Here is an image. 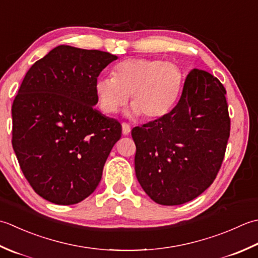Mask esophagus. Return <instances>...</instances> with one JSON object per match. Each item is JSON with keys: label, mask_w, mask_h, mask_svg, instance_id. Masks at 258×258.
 Instances as JSON below:
<instances>
[{"label": "esophagus", "mask_w": 258, "mask_h": 258, "mask_svg": "<svg viewBox=\"0 0 258 258\" xmlns=\"http://www.w3.org/2000/svg\"><path fill=\"white\" fill-rule=\"evenodd\" d=\"M130 131H131L130 125H129L128 123L123 122V123H122V134H123L124 136H128V135L130 134Z\"/></svg>", "instance_id": "esophagus-1"}]
</instances>
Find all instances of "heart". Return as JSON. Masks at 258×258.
<instances>
[{"label": "heart", "mask_w": 258, "mask_h": 258, "mask_svg": "<svg viewBox=\"0 0 258 258\" xmlns=\"http://www.w3.org/2000/svg\"><path fill=\"white\" fill-rule=\"evenodd\" d=\"M182 71L176 63L148 57H131L117 63L112 78H99L94 91L99 108L112 114L130 96L133 114L155 120L175 106L182 86Z\"/></svg>", "instance_id": "obj_1"}]
</instances>
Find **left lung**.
<instances>
[{
  "mask_svg": "<svg viewBox=\"0 0 258 258\" xmlns=\"http://www.w3.org/2000/svg\"><path fill=\"white\" fill-rule=\"evenodd\" d=\"M226 90L217 78L194 69L170 112L135 127V170L152 201L175 206L212 185L230 133Z\"/></svg>",
  "mask_w": 258,
  "mask_h": 258,
  "instance_id": "1",
  "label": "left lung"
}]
</instances>
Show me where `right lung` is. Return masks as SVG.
<instances>
[{
    "label": "right lung",
    "mask_w": 258,
    "mask_h": 258,
    "mask_svg": "<svg viewBox=\"0 0 258 258\" xmlns=\"http://www.w3.org/2000/svg\"><path fill=\"white\" fill-rule=\"evenodd\" d=\"M118 56L59 45L30 68L12 106V146L24 177L56 205L96 190L121 124L93 106L94 83Z\"/></svg>",
    "instance_id": "add662e5"
}]
</instances>
